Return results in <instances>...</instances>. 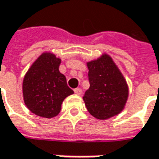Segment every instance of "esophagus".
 <instances>
[{
    "mask_svg": "<svg viewBox=\"0 0 159 159\" xmlns=\"http://www.w3.org/2000/svg\"><path fill=\"white\" fill-rule=\"evenodd\" d=\"M74 93H75L77 95H81L82 90L80 89V88H75V89H74Z\"/></svg>",
    "mask_w": 159,
    "mask_h": 159,
    "instance_id": "obj_1",
    "label": "esophagus"
}]
</instances>
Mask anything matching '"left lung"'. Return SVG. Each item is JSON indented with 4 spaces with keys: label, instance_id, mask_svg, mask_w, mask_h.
<instances>
[{
    "label": "left lung",
    "instance_id": "obj_1",
    "mask_svg": "<svg viewBox=\"0 0 159 159\" xmlns=\"http://www.w3.org/2000/svg\"><path fill=\"white\" fill-rule=\"evenodd\" d=\"M90 87L83 100L88 112L100 120H106L121 113L129 96L124 78L107 54L87 63Z\"/></svg>",
    "mask_w": 159,
    "mask_h": 159
}]
</instances>
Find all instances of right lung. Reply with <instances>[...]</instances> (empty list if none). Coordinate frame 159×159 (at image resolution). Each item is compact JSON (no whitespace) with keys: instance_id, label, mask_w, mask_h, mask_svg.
Segmentation results:
<instances>
[{"instance_id":"1","label":"right lung","mask_w":159,"mask_h":159,"mask_svg":"<svg viewBox=\"0 0 159 159\" xmlns=\"http://www.w3.org/2000/svg\"><path fill=\"white\" fill-rule=\"evenodd\" d=\"M61 59L45 52L37 58L25 74L22 82L24 103L35 115L52 118L58 115L61 104L73 91L59 72Z\"/></svg>"}]
</instances>
